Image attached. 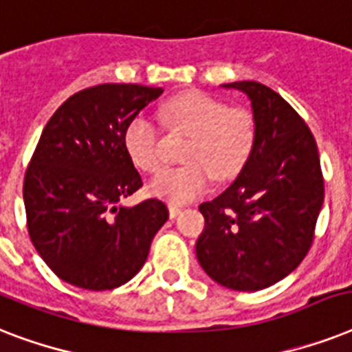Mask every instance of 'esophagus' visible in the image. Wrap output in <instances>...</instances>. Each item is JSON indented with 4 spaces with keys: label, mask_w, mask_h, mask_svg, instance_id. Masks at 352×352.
<instances>
[{
    "label": "esophagus",
    "mask_w": 352,
    "mask_h": 352,
    "mask_svg": "<svg viewBox=\"0 0 352 352\" xmlns=\"http://www.w3.org/2000/svg\"><path fill=\"white\" fill-rule=\"evenodd\" d=\"M168 212H170V217H171V219H173V217H177V215L181 214L182 206H181V204L170 203V206H168Z\"/></svg>",
    "instance_id": "34e87169"
}]
</instances>
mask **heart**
<instances>
[{
	"label": "heart",
	"mask_w": 352,
	"mask_h": 352,
	"mask_svg": "<svg viewBox=\"0 0 352 352\" xmlns=\"http://www.w3.org/2000/svg\"><path fill=\"white\" fill-rule=\"evenodd\" d=\"M171 127L190 133L182 159L186 164L166 170L151 182V193L171 203H186L208 188L212 175L230 181L246 166L256 144V122L246 109L230 107L206 93L190 91L164 104ZM124 148L133 164L146 173L160 171V129L146 115H137L124 129Z\"/></svg>",
	"instance_id": "1"
}]
</instances>
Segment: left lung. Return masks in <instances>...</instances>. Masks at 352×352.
I'll list each match as a JSON object with an SVG mask.
<instances>
[{"label": "left lung", "mask_w": 352, "mask_h": 352, "mask_svg": "<svg viewBox=\"0 0 352 352\" xmlns=\"http://www.w3.org/2000/svg\"><path fill=\"white\" fill-rule=\"evenodd\" d=\"M252 102L256 144L230 186L199 206L197 259L223 287L261 290L294 270L314 241L325 195L314 135L289 102L259 82H232Z\"/></svg>", "instance_id": "left-lung-1"}]
</instances>
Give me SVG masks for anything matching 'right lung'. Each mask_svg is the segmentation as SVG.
<instances>
[{
	"mask_svg": "<svg viewBox=\"0 0 352 352\" xmlns=\"http://www.w3.org/2000/svg\"><path fill=\"white\" fill-rule=\"evenodd\" d=\"M162 91L93 85L69 96L41 131L25 171L27 230L47 267L74 287L111 290L129 281L168 219L159 199L120 206L142 188L124 129Z\"/></svg>",
	"mask_w": 352,
	"mask_h": 352,
	"instance_id": "add662e5",
	"label": "right lung"
}]
</instances>
